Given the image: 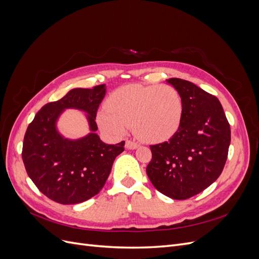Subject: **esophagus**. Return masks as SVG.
<instances>
[{"label":"esophagus","instance_id":"34e87169","mask_svg":"<svg viewBox=\"0 0 259 259\" xmlns=\"http://www.w3.org/2000/svg\"><path fill=\"white\" fill-rule=\"evenodd\" d=\"M138 146H139V145H138L136 142H134V140L127 139L126 143H125V148L130 149V150H134V149H136Z\"/></svg>","mask_w":259,"mask_h":259}]
</instances>
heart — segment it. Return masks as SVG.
I'll return each instance as SVG.
<instances>
[{
	"label": "heart",
	"instance_id": "1",
	"mask_svg": "<svg viewBox=\"0 0 259 259\" xmlns=\"http://www.w3.org/2000/svg\"><path fill=\"white\" fill-rule=\"evenodd\" d=\"M183 116L179 93L169 85L127 84L113 91L97 121L108 134L120 137L133 125L145 142H161L178 130Z\"/></svg>",
	"mask_w": 259,
	"mask_h": 259
}]
</instances>
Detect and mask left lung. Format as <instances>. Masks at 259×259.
<instances>
[{
  "label": "left lung",
  "mask_w": 259,
  "mask_h": 259,
  "mask_svg": "<svg viewBox=\"0 0 259 259\" xmlns=\"http://www.w3.org/2000/svg\"><path fill=\"white\" fill-rule=\"evenodd\" d=\"M179 93L183 116L167 142L150 146L147 175L156 190L174 200L202 192L222 174L231 132L219 100L195 84L166 80Z\"/></svg>",
  "instance_id": "obj_1"
}]
</instances>
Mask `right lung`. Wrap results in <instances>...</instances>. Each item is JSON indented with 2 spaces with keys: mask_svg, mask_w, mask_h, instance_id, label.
I'll list each match as a JSON object with an SVG mask.
<instances>
[{
  "mask_svg": "<svg viewBox=\"0 0 259 259\" xmlns=\"http://www.w3.org/2000/svg\"><path fill=\"white\" fill-rule=\"evenodd\" d=\"M105 95V84L73 89L43 106L27 128L21 154L28 176L44 195L60 204H77L96 195L115 158L124 151L125 142L107 145L95 133L97 110ZM66 108L85 112L91 133L79 140L62 137L56 124Z\"/></svg>",
  "mask_w": 259,
  "mask_h": 259,
  "instance_id": "1",
  "label": "right lung"
}]
</instances>
